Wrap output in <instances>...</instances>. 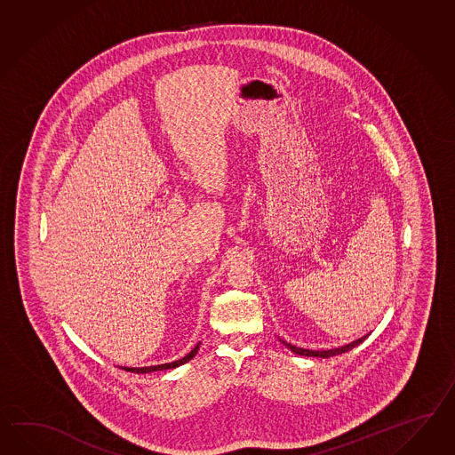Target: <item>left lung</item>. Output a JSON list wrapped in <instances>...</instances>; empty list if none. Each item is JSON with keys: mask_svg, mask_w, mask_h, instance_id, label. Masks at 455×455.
Instances as JSON below:
<instances>
[{"mask_svg": "<svg viewBox=\"0 0 455 455\" xmlns=\"http://www.w3.org/2000/svg\"><path fill=\"white\" fill-rule=\"evenodd\" d=\"M365 337H362V339H358V340H355L352 344L344 345V347H339V348H332V350H307V348H299V347H296V345L286 344V342H283V344L288 347L291 352H294V354L302 355V356H319V358H331V356H335V355L345 354V352H348V350H352L354 347L356 345L362 344L363 340H365Z\"/></svg>", "mask_w": 455, "mask_h": 455, "instance_id": "1", "label": "left lung"}]
</instances>
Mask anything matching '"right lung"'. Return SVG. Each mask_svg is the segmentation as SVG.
I'll return each mask as SVG.
<instances>
[{"instance_id": "right-lung-1", "label": "right lung", "mask_w": 455, "mask_h": 455, "mask_svg": "<svg viewBox=\"0 0 455 455\" xmlns=\"http://www.w3.org/2000/svg\"><path fill=\"white\" fill-rule=\"evenodd\" d=\"M200 344L196 345L190 352H188L184 358H180V360H176V362H172V363H164V365H155V366H141V368H126V366H123V370H126V371H132V373H151V371H159V370H169V368H176V366L184 365V363H188V360H192L197 352H199Z\"/></svg>"}]
</instances>
